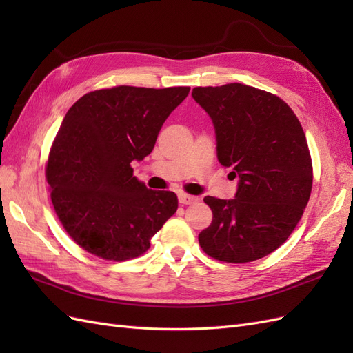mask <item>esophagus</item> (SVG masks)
Returning a JSON list of instances; mask_svg holds the SVG:
<instances>
[{
    "label": "esophagus",
    "mask_w": 353,
    "mask_h": 353,
    "mask_svg": "<svg viewBox=\"0 0 353 353\" xmlns=\"http://www.w3.org/2000/svg\"><path fill=\"white\" fill-rule=\"evenodd\" d=\"M178 200H179L181 205H193V203H196L199 200V197L191 196V194H185V193H181L178 196Z\"/></svg>",
    "instance_id": "obj_1"
}]
</instances>
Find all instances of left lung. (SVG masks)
Here are the masks:
<instances>
[{
	"label": "left lung",
	"instance_id": "8db88e82",
	"mask_svg": "<svg viewBox=\"0 0 353 353\" xmlns=\"http://www.w3.org/2000/svg\"><path fill=\"white\" fill-rule=\"evenodd\" d=\"M215 126L222 166L239 178L236 199L205 197L212 223L199 234L203 252L244 263L272 253L301 221L312 190V160L293 110L276 95L243 83L191 92Z\"/></svg>",
	"mask_w": 353,
	"mask_h": 353
}]
</instances>
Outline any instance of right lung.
Returning a JSON list of instances; mask_svg holds the SVG:
<instances>
[{"label":"right lung","instance_id":"right-lung-1","mask_svg":"<svg viewBox=\"0 0 353 353\" xmlns=\"http://www.w3.org/2000/svg\"><path fill=\"white\" fill-rule=\"evenodd\" d=\"M188 92L121 85L85 94L68 110L46 175L57 218L83 250L117 262L138 258L176 212V194L148 190L131 163L152 153Z\"/></svg>","mask_w":353,"mask_h":353}]
</instances>
